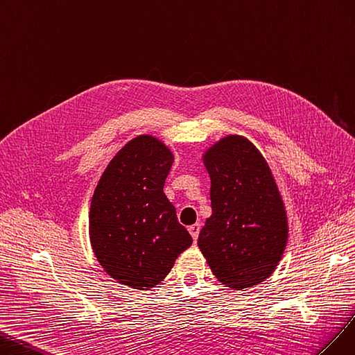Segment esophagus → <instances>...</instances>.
<instances>
[{
  "label": "esophagus",
  "mask_w": 355,
  "mask_h": 355,
  "mask_svg": "<svg viewBox=\"0 0 355 355\" xmlns=\"http://www.w3.org/2000/svg\"><path fill=\"white\" fill-rule=\"evenodd\" d=\"M189 232H190L191 238H193V241L196 242L198 236H199V232H200V225H199V223H196V225H193V226H190Z\"/></svg>",
  "instance_id": "1"
}]
</instances>
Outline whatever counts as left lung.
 I'll return each mask as SVG.
<instances>
[{
  "label": "left lung",
  "mask_w": 355,
  "mask_h": 355,
  "mask_svg": "<svg viewBox=\"0 0 355 355\" xmlns=\"http://www.w3.org/2000/svg\"><path fill=\"white\" fill-rule=\"evenodd\" d=\"M204 164L211 177L212 216L198 245L223 284L242 290L265 281L284 252L287 217L275 180L244 137L212 146Z\"/></svg>",
  "instance_id": "1"
}]
</instances>
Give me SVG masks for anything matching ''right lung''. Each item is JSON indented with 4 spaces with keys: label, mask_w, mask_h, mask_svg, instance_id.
Segmentation results:
<instances>
[{
    "label": "right lung",
    "mask_w": 355,
    "mask_h": 355,
    "mask_svg": "<svg viewBox=\"0 0 355 355\" xmlns=\"http://www.w3.org/2000/svg\"><path fill=\"white\" fill-rule=\"evenodd\" d=\"M172 162L159 139L137 137L110 162L95 189L90 241L101 266L121 284L155 287L193 242L164 193Z\"/></svg>",
    "instance_id": "obj_1"
}]
</instances>
